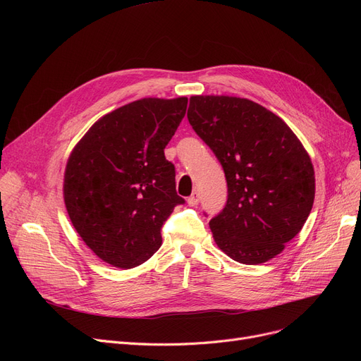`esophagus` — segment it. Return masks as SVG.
<instances>
[{"instance_id":"34e87169","label":"esophagus","mask_w":361,"mask_h":361,"mask_svg":"<svg viewBox=\"0 0 361 361\" xmlns=\"http://www.w3.org/2000/svg\"><path fill=\"white\" fill-rule=\"evenodd\" d=\"M199 200H200V195H199V192H193V193H192V196L187 199V203L190 204V206H196V204L199 203Z\"/></svg>"}]
</instances>
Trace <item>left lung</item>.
Instances as JSON below:
<instances>
[{"label":"left lung","mask_w":361,"mask_h":361,"mask_svg":"<svg viewBox=\"0 0 361 361\" xmlns=\"http://www.w3.org/2000/svg\"><path fill=\"white\" fill-rule=\"evenodd\" d=\"M187 118L221 162L228 200L209 226L233 260L259 264L302 228L314 200V169L293 130L264 106L235 97L190 98Z\"/></svg>","instance_id":"obj_1"}]
</instances>
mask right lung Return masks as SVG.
<instances>
[{"instance_id": "1", "label": "right lung", "mask_w": 361, "mask_h": 361, "mask_svg": "<svg viewBox=\"0 0 361 361\" xmlns=\"http://www.w3.org/2000/svg\"><path fill=\"white\" fill-rule=\"evenodd\" d=\"M187 98H143L94 123L74 146L64 203L87 247L111 267L131 269L162 244L161 228L184 199L164 149L185 116Z\"/></svg>"}]
</instances>
